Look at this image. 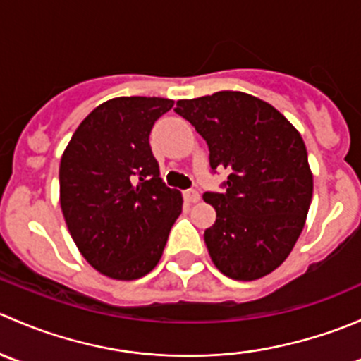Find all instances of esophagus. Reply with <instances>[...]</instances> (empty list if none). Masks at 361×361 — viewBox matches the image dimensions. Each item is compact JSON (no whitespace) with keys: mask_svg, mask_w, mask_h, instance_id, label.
<instances>
[{"mask_svg":"<svg viewBox=\"0 0 361 361\" xmlns=\"http://www.w3.org/2000/svg\"><path fill=\"white\" fill-rule=\"evenodd\" d=\"M183 197L188 204H195V202L201 201V194H199L197 190H194V188H190V190H185Z\"/></svg>","mask_w":361,"mask_h":361,"instance_id":"obj_1","label":"esophagus"}]
</instances>
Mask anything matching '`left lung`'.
<instances>
[{
    "mask_svg": "<svg viewBox=\"0 0 361 361\" xmlns=\"http://www.w3.org/2000/svg\"><path fill=\"white\" fill-rule=\"evenodd\" d=\"M209 148L211 171H227L225 192H206L216 220L204 232L220 272L253 281L278 269L293 250L312 199V173L300 133L274 106L238 90L181 99Z\"/></svg>",
    "mask_w": 361,
    "mask_h": 361,
    "instance_id": "obj_1",
    "label": "left lung"
}]
</instances>
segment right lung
<instances>
[{"mask_svg":"<svg viewBox=\"0 0 361 361\" xmlns=\"http://www.w3.org/2000/svg\"><path fill=\"white\" fill-rule=\"evenodd\" d=\"M164 97H115L83 118L59 166L61 209L76 248L101 274L143 278L159 264L183 197L166 187L150 148Z\"/></svg>","mask_w":361,"mask_h":361,"instance_id":"obj_1","label":"right lung"}]
</instances>
